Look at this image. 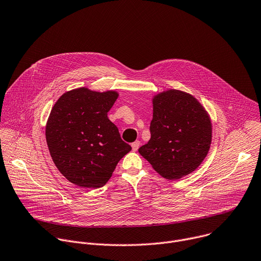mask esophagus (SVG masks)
Listing matches in <instances>:
<instances>
[{"mask_svg":"<svg viewBox=\"0 0 261 261\" xmlns=\"http://www.w3.org/2000/svg\"><path fill=\"white\" fill-rule=\"evenodd\" d=\"M140 141H136V142H134V143H132V148H133V150L134 151H137L138 149H139V147H140Z\"/></svg>","mask_w":261,"mask_h":261,"instance_id":"1","label":"esophagus"}]
</instances>
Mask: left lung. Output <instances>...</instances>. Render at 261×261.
Returning <instances> with one entry per match:
<instances>
[{
    "instance_id": "8db88e82",
    "label": "left lung",
    "mask_w": 261,
    "mask_h": 261,
    "mask_svg": "<svg viewBox=\"0 0 261 261\" xmlns=\"http://www.w3.org/2000/svg\"><path fill=\"white\" fill-rule=\"evenodd\" d=\"M151 138L139 153L166 179L193 172L210 149L212 125L204 109L190 94L169 90L153 98Z\"/></svg>"
}]
</instances>
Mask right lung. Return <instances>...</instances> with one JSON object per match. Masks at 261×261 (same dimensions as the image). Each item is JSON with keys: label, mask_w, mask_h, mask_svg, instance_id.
<instances>
[{"label": "right lung", "mask_w": 261, "mask_h": 261, "mask_svg": "<svg viewBox=\"0 0 261 261\" xmlns=\"http://www.w3.org/2000/svg\"><path fill=\"white\" fill-rule=\"evenodd\" d=\"M117 97L115 91L82 87L64 93L50 112L46 125L50 155L63 176L75 185L103 186L132 150L108 118Z\"/></svg>", "instance_id": "right-lung-1"}]
</instances>
